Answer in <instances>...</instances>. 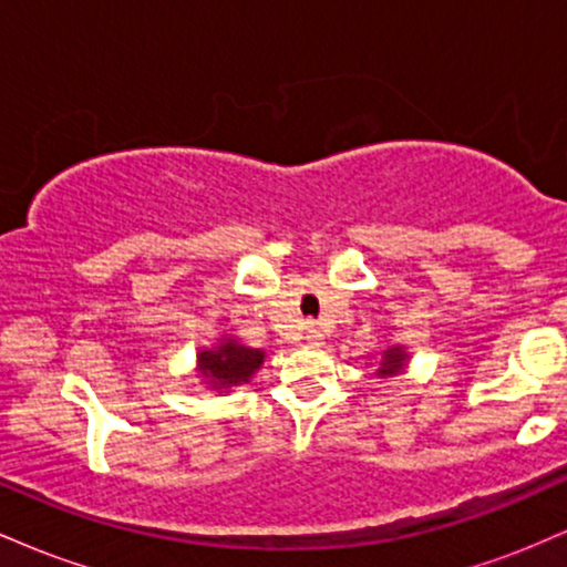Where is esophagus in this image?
<instances>
[{
  "label": "esophagus",
  "instance_id": "34e87169",
  "mask_svg": "<svg viewBox=\"0 0 567 567\" xmlns=\"http://www.w3.org/2000/svg\"><path fill=\"white\" fill-rule=\"evenodd\" d=\"M303 341L311 343V347H320V343H322V333L315 328V324H309V328H306V333H303Z\"/></svg>",
  "mask_w": 567,
  "mask_h": 567
}]
</instances>
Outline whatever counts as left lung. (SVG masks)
<instances>
[{"label": "left lung", "mask_w": 567, "mask_h": 567, "mask_svg": "<svg viewBox=\"0 0 567 567\" xmlns=\"http://www.w3.org/2000/svg\"><path fill=\"white\" fill-rule=\"evenodd\" d=\"M408 360H410L408 347H402V343H392V347L383 349L379 368H375V379H394V375H400L402 370L408 368Z\"/></svg>", "instance_id": "1"}]
</instances>
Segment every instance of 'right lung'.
Masks as SVG:
<instances>
[{
	"instance_id": "1",
	"label": "right lung",
	"mask_w": 567,
	"mask_h": 567,
	"mask_svg": "<svg viewBox=\"0 0 567 567\" xmlns=\"http://www.w3.org/2000/svg\"><path fill=\"white\" fill-rule=\"evenodd\" d=\"M264 351L250 349L239 343L234 336L216 338L213 347H202L197 351V373L199 383H205L210 392L229 394L237 386L250 383L252 375L264 365Z\"/></svg>"
}]
</instances>
